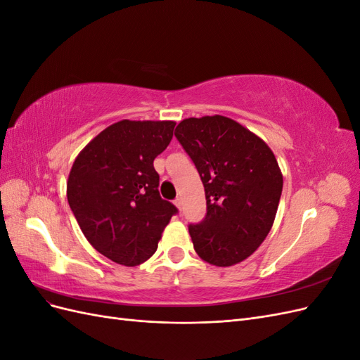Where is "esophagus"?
<instances>
[{
    "label": "esophagus",
    "instance_id": "obj_1",
    "mask_svg": "<svg viewBox=\"0 0 360 360\" xmlns=\"http://www.w3.org/2000/svg\"><path fill=\"white\" fill-rule=\"evenodd\" d=\"M174 204H176V207H177L179 210H181V204H183L181 198H176V200H174Z\"/></svg>",
    "mask_w": 360,
    "mask_h": 360
}]
</instances>
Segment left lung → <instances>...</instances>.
I'll use <instances>...</instances> for the list:
<instances>
[{
  "mask_svg": "<svg viewBox=\"0 0 360 360\" xmlns=\"http://www.w3.org/2000/svg\"><path fill=\"white\" fill-rule=\"evenodd\" d=\"M174 135L205 191L204 219L189 225L195 252L213 266L240 263L264 242L275 221L282 174L274 151L222 115L183 120Z\"/></svg>",
  "mask_w": 360,
  "mask_h": 360,
  "instance_id": "left-lung-1",
  "label": "left lung"
}]
</instances>
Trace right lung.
<instances>
[{
    "mask_svg": "<svg viewBox=\"0 0 360 360\" xmlns=\"http://www.w3.org/2000/svg\"><path fill=\"white\" fill-rule=\"evenodd\" d=\"M174 122L122 120L75 159L68 201L86 240L114 263L138 266L156 252L177 207L162 200L153 160L172 139Z\"/></svg>",
    "mask_w": 360,
    "mask_h": 360,
    "instance_id": "right-lung-1",
    "label": "right lung"
}]
</instances>
